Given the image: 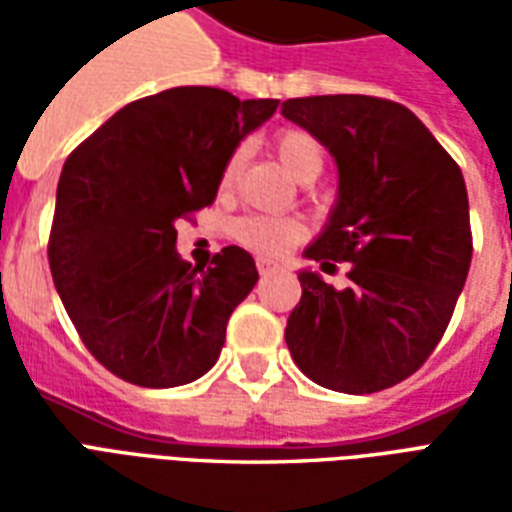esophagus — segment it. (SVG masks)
Listing matches in <instances>:
<instances>
[{"label":"esophagus","instance_id":"1","mask_svg":"<svg viewBox=\"0 0 512 512\" xmlns=\"http://www.w3.org/2000/svg\"><path fill=\"white\" fill-rule=\"evenodd\" d=\"M257 271H260V277H266L271 271H277V263H271L266 257H257Z\"/></svg>","mask_w":512,"mask_h":512}]
</instances>
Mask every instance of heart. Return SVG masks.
Returning a JSON list of instances; mask_svg holds the SVG:
<instances>
[{
	"label": "heart",
	"instance_id": "b5f03b06",
	"mask_svg": "<svg viewBox=\"0 0 512 512\" xmlns=\"http://www.w3.org/2000/svg\"><path fill=\"white\" fill-rule=\"evenodd\" d=\"M274 150L277 158L282 161V167L288 169L290 175L301 183H310L321 175L323 169V147L321 142L304 131V128H285L274 136ZM244 161V150L238 147L233 150L227 161H224L222 175H219V186L230 189L233 186L235 175L241 169ZM230 233L241 246L252 249L257 255L263 257H279L285 255L288 249L304 241L307 227L299 219H290V216H266V213H246L241 219H235Z\"/></svg>",
	"mask_w": 512,
	"mask_h": 512
}]
</instances>
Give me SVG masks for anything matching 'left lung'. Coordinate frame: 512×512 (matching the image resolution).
<instances>
[{
  "label": "left lung",
  "instance_id": "obj_1",
  "mask_svg": "<svg viewBox=\"0 0 512 512\" xmlns=\"http://www.w3.org/2000/svg\"><path fill=\"white\" fill-rule=\"evenodd\" d=\"M282 115L337 161L340 197L304 255L337 290L301 271L285 343L315 384L370 395L417 373L439 345L472 263L461 167L403 104L373 95L290 98Z\"/></svg>",
  "mask_w": 512,
  "mask_h": 512
}]
</instances>
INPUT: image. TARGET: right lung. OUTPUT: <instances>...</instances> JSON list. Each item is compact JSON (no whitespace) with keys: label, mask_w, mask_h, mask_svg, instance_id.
<instances>
[{"label":"right lung","mask_w":512,"mask_h":512,"mask_svg":"<svg viewBox=\"0 0 512 512\" xmlns=\"http://www.w3.org/2000/svg\"><path fill=\"white\" fill-rule=\"evenodd\" d=\"M219 87H172L123 106L62 167L49 235L54 288L87 351L128 384H191L222 354L255 288L241 246L197 268L175 222L216 200L227 156L277 112Z\"/></svg>","instance_id":"right-lung-1"}]
</instances>
